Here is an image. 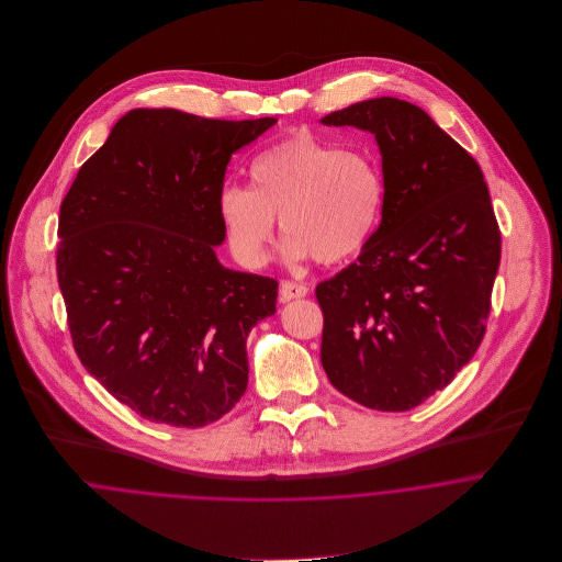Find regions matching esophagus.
<instances>
[{
	"mask_svg": "<svg viewBox=\"0 0 562 562\" xmlns=\"http://www.w3.org/2000/svg\"><path fill=\"white\" fill-rule=\"evenodd\" d=\"M307 292H310V288L303 285V283L283 281V283H281V290H279V299H281V303H290V301H294V299H305Z\"/></svg>",
	"mask_w": 562,
	"mask_h": 562,
	"instance_id": "1",
	"label": "esophagus"
}]
</instances>
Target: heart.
I'll use <instances>...</instances> for the list:
<instances>
[{"label": "heart", "instance_id": "b5f03b06", "mask_svg": "<svg viewBox=\"0 0 562 562\" xmlns=\"http://www.w3.org/2000/svg\"><path fill=\"white\" fill-rule=\"evenodd\" d=\"M250 188L227 186L218 210L234 252L261 266L274 236V218L288 236L290 259L339 263L374 236L385 179L366 154L346 151L310 132H294L248 166Z\"/></svg>", "mask_w": 562, "mask_h": 562}]
</instances>
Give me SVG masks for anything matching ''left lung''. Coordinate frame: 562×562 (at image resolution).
<instances>
[{
	"instance_id": "obj_1",
	"label": "left lung",
	"mask_w": 562,
	"mask_h": 562,
	"mask_svg": "<svg viewBox=\"0 0 562 562\" xmlns=\"http://www.w3.org/2000/svg\"><path fill=\"white\" fill-rule=\"evenodd\" d=\"M322 123L372 132L385 177L379 229L316 288L322 368L350 401L408 411L481 346L502 250L491 196L479 161L408 101H359Z\"/></svg>"
}]
</instances>
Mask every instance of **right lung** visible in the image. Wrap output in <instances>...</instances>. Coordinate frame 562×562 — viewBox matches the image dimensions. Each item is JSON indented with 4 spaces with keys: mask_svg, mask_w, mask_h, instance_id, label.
Here are the masks:
<instances>
[{
    "mask_svg": "<svg viewBox=\"0 0 562 562\" xmlns=\"http://www.w3.org/2000/svg\"><path fill=\"white\" fill-rule=\"evenodd\" d=\"M277 119L132 110L60 205L56 268L81 366L145 419L201 428L240 402L246 337L279 281L221 266L227 164Z\"/></svg>",
    "mask_w": 562,
    "mask_h": 562,
    "instance_id": "1",
    "label": "right lung"
}]
</instances>
